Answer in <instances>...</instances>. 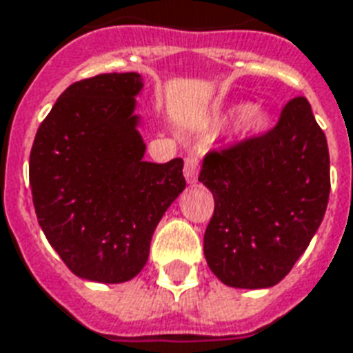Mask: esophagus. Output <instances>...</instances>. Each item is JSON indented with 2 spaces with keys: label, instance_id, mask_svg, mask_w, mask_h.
Masks as SVG:
<instances>
[{
  "label": "esophagus",
  "instance_id": "34e87169",
  "mask_svg": "<svg viewBox=\"0 0 353 353\" xmlns=\"http://www.w3.org/2000/svg\"><path fill=\"white\" fill-rule=\"evenodd\" d=\"M198 174H200V164H198L196 157H187L185 159L183 176L187 179V183L194 185L198 181Z\"/></svg>",
  "mask_w": 353,
  "mask_h": 353
}]
</instances>
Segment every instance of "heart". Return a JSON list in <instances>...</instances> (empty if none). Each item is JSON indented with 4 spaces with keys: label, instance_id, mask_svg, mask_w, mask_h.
I'll return each instance as SVG.
<instances>
[{
    "label": "heart",
    "instance_id": "heart-1",
    "mask_svg": "<svg viewBox=\"0 0 353 353\" xmlns=\"http://www.w3.org/2000/svg\"><path fill=\"white\" fill-rule=\"evenodd\" d=\"M237 119V132L241 137H258L271 127V114L260 104H236L230 110Z\"/></svg>",
    "mask_w": 353,
    "mask_h": 353
}]
</instances>
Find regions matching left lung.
Returning a JSON list of instances; mask_svg holds the SVG:
<instances>
[{"label": "left lung", "mask_w": 353, "mask_h": 353, "mask_svg": "<svg viewBox=\"0 0 353 353\" xmlns=\"http://www.w3.org/2000/svg\"><path fill=\"white\" fill-rule=\"evenodd\" d=\"M215 198L203 254L232 288H271L309 247L330 200V151L309 101L284 106L275 129L203 159Z\"/></svg>", "instance_id": "8db88e82"}]
</instances>
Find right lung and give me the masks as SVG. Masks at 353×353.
Here are the masks:
<instances>
[{
    "instance_id": "1",
    "label": "right lung",
    "mask_w": 353,
    "mask_h": 353,
    "mask_svg": "<svg viewBox=\"0 0 353 353\" xmlns=\"http://www.w3.org/2000/svg\"><path fill=\"white\" fill-rule=\"evenodd\" d=\"M138 72L80 80L59 95L31 148L30 185L44 236L83 281L127 283L157 224L185 190L183 161H143Z\"/></svg>"
}]
</instances>
